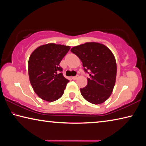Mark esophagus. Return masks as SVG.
<instances>
[{
    "label": "esophagus",
    "mask_w": 146,
    "mask_h": 146,
    "mask_svg": "<svg viewBox=\"0 0 146 146\" xmlns=\"http://www.w3.org/2000/svg\"><path fill=\"white\" fill-rule=\"evenodd\" d=\"M78 75L75 76H72V79H73V80H76V79L78 78Z\"/></svg>",
    "instance_id": "34e87169"
}]
</instances>
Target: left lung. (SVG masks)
Segmentation results:
<instances>
[{"mask_svg":"<svg viewBox=\"0 0 146 146\" xmlns=\"http://www.w3.org/2000/svg\"><path fill=\"white\" fill-rule=\"evenodd\" d=\"M71 51L80 59L84 70L90 74L87 86L80 88L82 97L93 104L105 102L112 93L117 75V64L111 51L97 42L75 46Z\"/></svg>","mask_w":146,"mask_h":146,"instance_id":"left-lung-1","label":"left lung"}]
</instances>
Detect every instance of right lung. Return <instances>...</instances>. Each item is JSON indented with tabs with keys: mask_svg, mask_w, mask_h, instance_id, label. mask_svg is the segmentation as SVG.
Here are the masks:
<instances>
[{
	"mask_svg": "<svg viewBox=\"0 0 146 146\" xmlns=\"http://www.w3.org/2000/svg\"><path fill=\"white\" fill-rule=\"evenodd\" d=\"M70 49V46L48 44L38 47L29 56V80L35 92L42 100L53 102L64 94L70 80L63 76L59 64Z\"/></svg>",
	"mask_w": 146,
	"mask_h": 146,
	"instance_id": "1",
	"label": "right lung"
}]
</instances>
